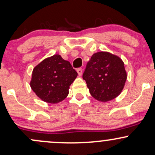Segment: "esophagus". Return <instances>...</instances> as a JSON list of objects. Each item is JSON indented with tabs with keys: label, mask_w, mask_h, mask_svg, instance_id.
I'll list each match as a JSON object with an SVG mask.
<instances>
[{
	"label": "esophagus",
	"mask_w": 155,
	"mask_h": 155,
	"mask_svg": "<svg viewBox=\"0 0 155 155\" xmlns=\"http://www.w3.org/2000/svg\"><path fill=\"white\" fill-rule=\"evenodd\" d=\"M77 73H78V74H79V76H81V74H82V73H83L82 68H78Z\"/></svg>",
	"instance_id": "1"
}]
</instances>
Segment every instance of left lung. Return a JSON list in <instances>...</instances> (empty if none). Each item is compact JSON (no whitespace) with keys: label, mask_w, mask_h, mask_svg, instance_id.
I'll return each mask as SVG.
<instances>
[{"label":"left lung","mask_w":155,"mask_h":155,"mask_svg":"<svg viewBox=\"0 0 155 155\" xmlns=\"http://www.w3.org/2000/svg\"><path fill=\"white\" fill-rule=\"evenodd\" d=\"M82 77L92 97L107 102L122 92L127 73L120 58L108 51H99L92 54Z\"/></svg>","instance_id":"8db88e82"}]
</instances>
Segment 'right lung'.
<instances>
[{"instance_id": "obj_1", "label": "right lung", "mask_w": 155, "mask_h": 155, "mask_svg": "<svg viewBox=\"0 0 155 155\" xmlns=\"http://www.w3.org/2000/svg\"><path fill=\"white\" fill-rule=\"evenodd\" d=\"M77 75L68 61L63 60L60 54H54L33 68L30 85L41 100L58 104L68 95L69 87Z\"/></svg>"}]
</instances>
